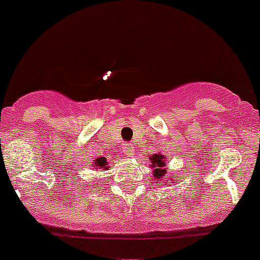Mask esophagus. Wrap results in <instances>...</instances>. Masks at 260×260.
I'll use <instances>...</instances> for the list:
<instances>
[{
    "label": "esophagus",
    "mask_w": 260,
    "mask_h": 260,
    "mask_svg": "<svg viewBox=\"0 0 260 260\" xmlns=\"http://www.w3.org/2000/svg\"><path fill=\"white\" fill-rule=\"evenodd\" d=\"M123 152H125V153L127 154L128 157L133 156V154H134V152H135L134 146H133V144H125V146H123Z\"/></svg>",
    "instance_id": "esophagus-1"
}]
</instances>
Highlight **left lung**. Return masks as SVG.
<instances>
[{"instance_id": "8db88e82", "label": "left lung", "mask_w": 260, "mask_h": 260, "mask_svg": "<svg viewBox=\"0 0 260 260\" xmlns=\"http://www.w3.org/2000/svg\"><path fill=\"white\" fill-rule=\"evenodd\" d=\"M149 162H151V168L153 169V177L157 180L158 184H162V183H168L166 185H170L174 182V179H171L170 177L166 178V174H168V169H166V156L162 152H156L154 154H151L149 157Z\"/></svg>"}]
</instances>
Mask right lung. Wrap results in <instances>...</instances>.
I'll use <instances>...</instances> for the list:
<instances>
[{
    "mask_svg": "<svg viewBox=\"0 0 260 260\" xmlns=\"http://www.w3.org/2000/svg\"><path fill=\"white\" fill-rule=\"evenodd\" d=\"M92 168L95 169V170H107L108 168V161H107L106 157H98L96 159H95V162L92 164Z\"/></svg>",
    "mask_w": 260,
    "mask_h": 260,
    "instance_id": "1",
    "label": "right lung"
}]
</instances>
